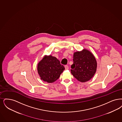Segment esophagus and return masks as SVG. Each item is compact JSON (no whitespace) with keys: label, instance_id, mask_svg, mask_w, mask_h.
<instances>
[{"label":"esophagus","instance_id":"34e87169","mask_svg":"<svg viewBox=\"0 0 122 122\" xmlns=\"http://www.w3.org/2000/svg\"><path fill=\"white\" fill-rule=\"evenodd\" d=\"M65 69H68V65H65Z\"/></svg>","mask_w":122,"mask_h":122}]
</instances>
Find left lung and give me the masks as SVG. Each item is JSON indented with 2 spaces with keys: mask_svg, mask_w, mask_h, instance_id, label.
Segmentation results:
<instances>
[{
  "mask_svg": "<svg viewBox=\"0 0 122 122\" xmlns=\"http://www.w3.org/2000/svg\"><path fill=\"white\" fill-rule=\"evenodd\" d=\"M73 64L71 72L73 76L81 82H86L93 78L96 72L97 63L93 54L88 49L73 54Z\"/></svg>",
  "mask_w": 122,
  "mask_h": 122,
  "instance_id": "obj_1",
  "label": "left lung"
}]
</instances>
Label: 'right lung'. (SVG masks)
I'll list each match as a JSON object with an SVG mask.
<instances>
[{
    "instance_id": "1",
    "label": "right lung",
    "mask_w": 122,
    "mask_h": 122,
    "mask_svg": "<svg viewBox=\"0 0 122 122\" xmlns=\"http://www.w3.org/2000/svg\"><path fill=\"white\" fill-rule=\"evenodd\" d=\"M64 69L59 60L51 55H44L37 67L40 79L49 83H54L59 79Z\"/></svg>"
}]
</instances>
